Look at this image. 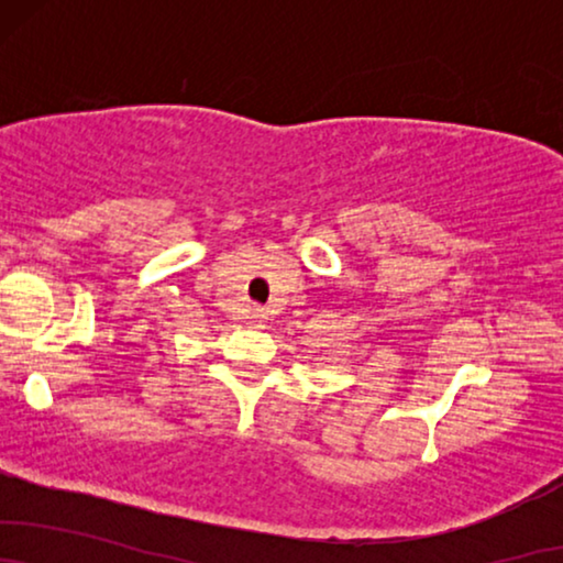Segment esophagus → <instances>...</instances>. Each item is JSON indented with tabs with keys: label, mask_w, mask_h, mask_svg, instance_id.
<instances>
[{
	"label": "esophagus",
	"mask_w": 563,
	"mask_h": 563,
	"mask_svg": "<svg viewBox=\"0 0 563 563\" xmlns=\"http://www.w3.org/2000/svg\"><path fill=\"white\" fill-rule=\"evenodd\" d=\"M245 320H249V325L261 328V322H266V312L261 310V307H253V310H249V314H245Z\"/></svg>",
	"instance_id": "obj_1"
}]
</instances>
